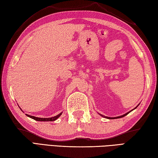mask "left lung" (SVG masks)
Returning a JSON list of instances; mask_svg holds the SVG:
<instances>
[{"label": "left lung", "instance_id": "8db88e82", "mask_svg": "<svg viewBox=\"0 0 158 158\" xmlns=\"http://www.w3.org/2000/svg\"><path fill=\"white\" fill-rule=\"evenodd\" d=\"M135 107V108H136ZM135 108H134V109H135ZM132 110H131L130 112H131ZM127 112V113H126L125 114H124V115H123V116H118V117H114V118H110V117H107V116H104V117H106V118H109V119H113V118H123V117H124L125 116H126L127 114H128L129 112ZM100 115H101V114H100ZM102 116V115H101Z\"/></svg>", "mask_w": 158, "mask_h": 158}]
</instances>
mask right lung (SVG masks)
<instances>
[{
  "mask_svg": "<svg viewBox=\"0 0 158 158\" xmlns=\"http://www.w3.org/2000/svg\"><path fill=\"white\" fill-rule=\"evenodd\" d=\"M61 114H62V113H60V114H58V115H57V116H55L54 117H51V118H38V117H35V116H33L27 115V116L30 117V118L34 119V120H37V121H54V120L57 119L59 117H60L61 115Z\"/></svg>",
  "mask_w": 158,
  "mask_h": 158,
  "instance_id": "1",
  "label": "right lung"
}]
</instances>
